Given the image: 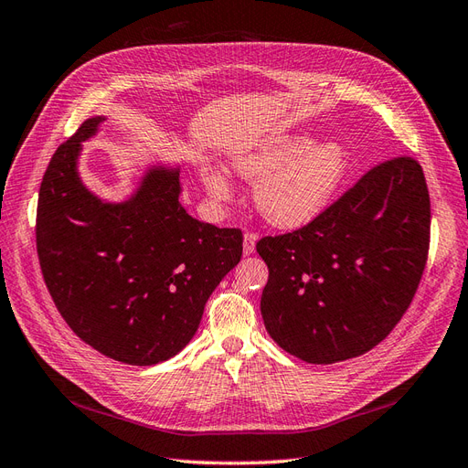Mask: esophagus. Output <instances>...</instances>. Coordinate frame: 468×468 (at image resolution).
I'll return each mask as SVG.
<instances>
[{"mask_svg":"<svg viewBox=\"0 0 468 468\" xmlns=\"http://www.w3.org/2000/svg\"><path fill=\"white\" fill-rule=\"evenodd\" d=\"M257 235L255 233H245L243 235V255L245 257H250L252 252H255V249H257Z\"/></svg>","mask_w":468,"mask_h":468,"instance_id":"obj_1","label":"esophagus"}]
</instances>
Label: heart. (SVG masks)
Returning a JSON list of instances; mask_svg holds the SVG:
<instances>
[{"instance_id":"1","label":"heart","mask_w":468,"mask_h":468,"mask_svg":"<svg viewBox=\"0 0 468 468\" xmlns=\"http://www.w3.org/2000/svg\"><path fill=\"white\" fill-rule=\"evenodd\" d=\"M233 168L255 182L261 216L284 229L314 221L349 175L351 153L341 141L315 143L310 135L266 139L233 154ZM207 194L216 202L233 196L225 172L213 165L199 168Z\"/></svg>"}]
</instances>
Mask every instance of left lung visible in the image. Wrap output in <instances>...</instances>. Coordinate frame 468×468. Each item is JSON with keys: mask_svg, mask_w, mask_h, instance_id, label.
<instances>
[{"mask_svg": "<svg viewBox=\"0 0 468 468\" xmlns=\"http://www.w3.org/2000/svg\"><path fill=\"white\" fill-rule=\"evenodd\" d=\"M430 192L416 158L370 168L335 204L286 235L262 237L261 314L293 356L331 365L365 355L406 314L430 250Z\"/></svg>", "mask_w": 468, "mask_h": 468, "instance_id": "left-lung-1", "label": "left lung"}]
</instances>
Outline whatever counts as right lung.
Returning a JSON list of instances; mask_svg holds the SVG:
<instances>
[{
    "mask_svg": "<svg viewBox=\"0 0 468 468\" xmlns=\"http://www.w3.org/2000/svg\"><path fill=\"white\" fill-rule=\"evenodd\" d=\"M91 117L52 154L38 190L37 252L52 302L76 335L119 363L151 367L196 335L206 302L243 255L241 229L194 219L180 168L151 166L125 202L78 175Z\"/></svg>",
    "mask_w": 468,
    "mask_h": 468,
    "instance_id": "right-lung-1",
    "label": "right lung"
}]
</instances>
